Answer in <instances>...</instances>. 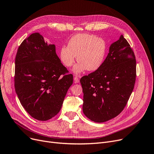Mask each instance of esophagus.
Listing matches in <instances>:
<instances>
[{"label":"esophagus","instance_id":"esophagus-1","mask_svg":"<svg viewBox=\"0 0 154 154\" xmlns=\"http://www.w3.org/2000/svg\"><path fill=\"white\" fill-rule=\"evenodd\" d=\"M74 82H75V83H79V78L78 77L75 76L74 77Z\"/></svg>","mask_w":154,"mask_h":154}]
</instances>
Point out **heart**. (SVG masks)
<instances>
[{"label":"heart","instance_id":"1","mask_svg":"<svg viewBox=\"0 0 154 154\" xmlns=\"http://www.w3.org/2000/svg\"><path fill=\"white\" fill-rule=\"evenodd\" d=\"M107 50L108 45L104 39L88 33H79L70 38L68 46H62L59 55L66 67L73 65L77 56L79 62L73 67V72L79 74L86 70L93 72L101 67Z\"/></svg>","mask_w":154,"mask_h":154}]
</instances>
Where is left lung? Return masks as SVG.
<instances>
[{
  "mask_svg": "<svg viewBox=\"0 0 154 154\" xmlns=\"http://www.w3.org/2000/svg\"><path fill=\"white\" fill-rule=\"evenodd\" d=\"M135 80L134 52L121 35L111 45L101 67L80 80L84 93V114L96 123L115 118L126 106Z\"/></svg>",
  "mask_w": 154,
  "mask_h": 154,
  "instance_id": "1",
  "label": "left lung"
}]
</instances>
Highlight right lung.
Wrapping results in <instances>:
<instances>
[{"mask_svg":"<svg viewBox=\"0 0 154 154\" xmlns=\"http://www.w3.org/2000/svg\"><path fill=\"white\" fill-rule=\"evenodd\" d=\"M39 32L19 46L15 59L14 87L20 103L36 119L46 121L60 110L73 75Z\"/></svg>","mask_w":154,"mask_h":154,"instance_id":"1","label":"right lung"}]
</instances>
